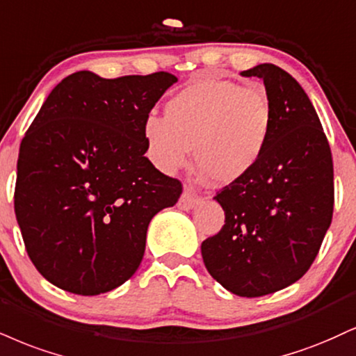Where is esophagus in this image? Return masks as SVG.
I'll return each instance as SVG.
<instances>
[{
    "label": "esophagus",
    "instance_id": "34e87169",
    "mask_svg": "<svg viewBox=\"0 0 356 356\" xmlns=\"http://www.w3.org/2000/svg\"><path fill=\"white\" fill-rule=\"evenodd\" d=\"M197 202H199V199H197L191 191H184L181 199H179L177 202V207L181 209V211H192L197 205Z\"/></svg>",
    "mask_w": 356,
    "mask_h": 356
}]
</instances>
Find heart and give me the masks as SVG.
Instances as JSON below:
<instances>
[{"label": "heart", "instance_id": "heart-1", "mask_svg": "<svg viewBox=\"0 0 356 356\" xmlns=\"http://www.w3.org/2000/svg\"><path fill=\"white\" fill-rule=\"evenodd\" d=\"M275 109L264 88L229 79H199L167 102L165 118H145L143 134L151 161L174 172L194 156L217 184L241 181L270 144Z\"/></svg>", "mask_w": 356, "mask_h": 356}]
</instances>
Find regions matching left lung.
Wrapping results in <instances>:
<instances>
[{"label":"left lung","instance_id":"8db88e82","mask_svg":"<svg viewBox=\"0 0 356 356\" xmlns=\"http://www.w3.org/2000/svg\"><path fill=\"white\" fill-rule=\"evenodd\" d=\"M241 74L264 81L275 127L255 169L213 197L225 224L200 250L224 289L254 298L295 284L314 264L332 224L333 162L314 104L289 72L264 63Z\"/></svg>","mask_w":356,"mask_h":356}]
</instances>
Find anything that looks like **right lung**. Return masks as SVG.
Instances as JSON below:
<instances>
[{"instance_id":"add662e5","label":"right lung","mask_w":356,"mask_h":356,"mask_svg":"<svg viewBox=\"0 0 356 356\" xmlns=\"http://www.w3.org/2000/svg\"><path fill=\"white\" fill-rule=\"evenodd\" d=\"M174 83L164 71H78L46 97L19 145L15 213L29 259L53 285L99 295L139 268L149 222L182 194L144 156L145 118Z\"/></svg>"}]
</instances>
